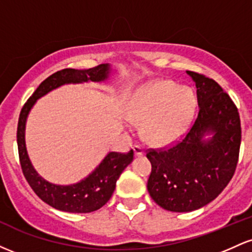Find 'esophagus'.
I'll return each mask as SVG.
<instances>
[{
	"instance_id": "1",
	"label": "esophagus",
	"mask_w": 252,
	"mask_h": 252,
	"mask_svg": "<svg viewBox=\"0 0 252 252\" xmlns=\"http://www.w3.org/2000/svg\"><path fill=\"white\" fill-rule=\"evenodd\" d=\"M134 153H135V156H143V154H144L143 147L135 146L134 147Z\"/></svg>"
}]
</instances>
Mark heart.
<instances>
[{
  "label": "heart",
  "mask_w": 252,
  "mask_h": 252,
  "mask_svg": "<svg viewBox=\"0 0 252 252\" xmlns=\"http://www.w3.org/2000/svg\"><path fill=\"white\" fill-rule=\"evenodd\" d=\"M196 105L189 88H179L172 80H155L136 94L129 120L142 124L143 140L153 146H167L178 141L187 129Z\"/></svg>",
  "instance_id": "obj_1"
}]
</instances>
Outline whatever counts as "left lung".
Segmentation results:
<instances>
[{
  "label": "left lung",
  "mask_w": 252,
  "mask_h": 252,
  "mask_svg": "<svg viewBox=\"0 0 252 252\" xmlns=\"http://www.w3.org/2000/svg\"><path fill=\"white\" fill-rule=\"evenodd\" d=\"M186 72L195 84L198 117L178 144L147 154L149 194L172 212L195 211L220 194L236 170L242 138L238 110L226 92L213 79Z\"/></svg>",
  "instance_id": "left-lung-1"
}]
</instances>
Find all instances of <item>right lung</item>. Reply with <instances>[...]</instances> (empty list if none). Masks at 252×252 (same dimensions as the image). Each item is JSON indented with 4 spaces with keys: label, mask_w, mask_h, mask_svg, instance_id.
<instances>
[{
    "label": "right lung",
    "mask_w": 252,
    "mask_h": 252,
    "mask_svg": "<svg viewBox=\"0 0 252 252\" xmlns=\"http://www.w3.org/2000/svg\"><path fill=\"white\" fill-rule=\"evenodd\" d=\"M114 71L110 63H102L89 70L65 68L53 73L40 84L21 110L17 124V148L20 163L26 180L35 194L54 209L70 213H89L104 206L116 189L122 172L134 160L132 149L126 154L109 152L100 163L88 176L76 184L58 185L43 179L34 168L26 148V123L37 99L60 86L70 84L106 83Z\"/></svg>",
    "instance_id": "add662e5"
}]
</instances>
